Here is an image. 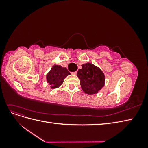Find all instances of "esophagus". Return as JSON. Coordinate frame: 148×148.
<instances>
[{
  "label": "esophagus",
  "mask_w": 148,
  "mask_h": 148,
  "mask_svg": "<svg viewBox=\"0 0 148 148\" xmlns=\"http://www.w3.org/2000/svg\"><path fill=\"white\" fill-rule=\"evenodd\" d=\"M77 71H74V72H72V74L73 75H77Z\"/></svg>",
  "instance_id": "1"
}]
</instances>
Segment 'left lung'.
I'll use <instances>...</instances> for the list:
<instances>
[{
    "instance_id": "1",
    "label": "left lung",
    "mask_w": 148,
    "mask_h": 148,
    "mask_svg": "<svg viewBox=\"0 0 148 148\" xmlns=\"http://www.w3.org/2000/svg\"><path fill=\"white\" fill-rule=\"evenodd\" d=\"M77 77L80 79L83 91L88 95L96 94L104 86L105 76L101 70L91 63L82 65Z\"/></svg>"
}]
</instances>
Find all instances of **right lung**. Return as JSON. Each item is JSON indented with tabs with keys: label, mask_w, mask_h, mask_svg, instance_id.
<instances>
[{
	"label": "right lung",
	"mask_w": 148,
	"mask_h": 148,
	"mask_svg": "<svg viewBox=\"0 0 148 148\" xmlns=\"http://www.w3.org/2000/svg\"><path fill=\"white\" fill-rule=\"evenodd\" d=\"M69 75H70V73L66 68L60 65H55L47 74L46 79L51 88L55 89L59 87L63 83L64 79Z\"/></svg>",
	"instance_id": "1"
}]
</instances>
